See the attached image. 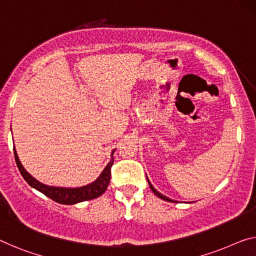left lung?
I'll return each instance as SVG.
<instances>
[{
    "label": "left lung",
    "mask_w": 256,
    "mask_h": 256,
    "mask_svg": "<svg viewBox=\"0 0 256 256\" xmlns=\"http://www.w3.org/2000/svg\"><path fill=\"white\" fill-rule=\"evenodd\" d=\"M146 178H148V176H146ZM148 186H150V188H151V190L153 191V194H154L156 196H158V198H160V199H162V200H166V202H175V200H172V199H169L168 198V196H164V194H160V192H158V191H156V188H154V186H152V184H151V182H150V180H148Z\"/></svg>",
    "instance_id": "1"
}]
</instances>
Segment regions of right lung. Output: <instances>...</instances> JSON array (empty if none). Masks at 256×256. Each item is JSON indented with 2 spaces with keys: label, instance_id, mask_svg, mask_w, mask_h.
<instances>
[{
  "label": "right lung",
  "instance_id": "right-lung-1",
  "mask_svg": "<svg viewBox=\"0 0 256 256\" xmlns=\"http://www.w3.org/2000/svg\"><path fill=\"white\" fill-rule=\"evenodd\" d=\"M114 151L116 148L111 153V160H110V162L106 164V167L103 169V172H100V175L98 176L97 180H94L92 183H89L87 186L78 188H62L46 186V184H43L41 182H38L36 178H34L33 176L24 168L20 160L18 158L17 151H16V148H14L16 164H17V167L19 169V172H20L24 180H25L33 188H35V190L40 191L41 194L49 196V198L52 199L54 202L62 204V205H76V204L86 202V200L98 198V196L104 194L110 184V180H111V167L113 162H114V156H113Z\"/></svg>",
  "mask_w": 256,
  "mask_h": 256
}]
</instances>
